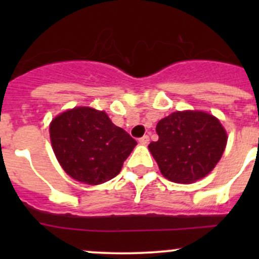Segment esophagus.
Instances as JSON below:
<instances>
[{"label":"esophagus","instance_id":"esophagus-1","mask_svg":"<svg viewBox=\"0 0 259 259\" xmlns=\"http://www.w3.org/2000/svg\"><path fill=\"white\" fill-rule=\"evenodd\" d=\"M139 143H140V144H143V145L148 144V143H149V137H148V135H144V137H143V138H140Z\"/></svg>","mask_w":259,"mask_h":259}]
</instances>
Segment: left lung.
<instances>
[{
	"label": "left lung",
	"instance_id": "obj_1",
	"mask_svg": "<svg viewBox=\"0 0 259 259\" xmlns=\"http://www.w3.org/2000/svg\"><path fill=\"white\" fill-rule=\"evenodd\" d=\"M158 142L149 150L161 174L174 183L190 184L210 173L223 155L227 133L204 111H176L156 125Z\"/></svg>",
	"mask_w": 259,
	"mask_h": 259
}]
</instances>
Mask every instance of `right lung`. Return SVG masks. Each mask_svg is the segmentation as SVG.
<instances>
[{"label":"right lung","instance_id":"right-lung-1","mask_svg":"<svg viewBox=\"0 0 259 259\" xmlns=\"http://www.w3.org/2000/svg\"><path fill=\"white\" fill-rule=\"evenodd\" d=\"M54 153L67 176L89 185L115 178L137 142L105 111L79 106L50 124Z\"/></svg>","mask_w":259,"mask_h":259}]
</instances>
